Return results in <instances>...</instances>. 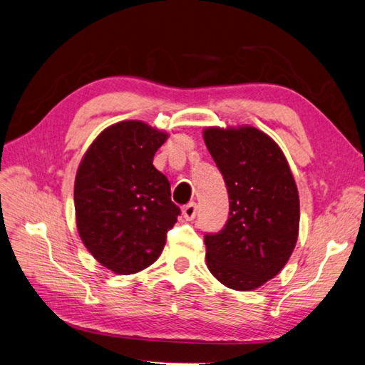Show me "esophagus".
<instances>
[{
	"instance_id": "obj_1",
	"label": "esophagus",
	"mask_w": 365,
	"mask_h": 365,
	"mask_svg": "<svg viewBox=\"0 0 365 365\" xmlns=\"http://www.w3.org/2000/svg\"><path fill=\"white\" fill-rule=\"evenodd\" d=\"M196 212H197V207L195 202L182 207V216L185 220H193L196 217Z\"/></svg>"
}]
</instances>
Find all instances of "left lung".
<instances>
[{
	"instance_id": "obj_1",
	"label": "left lung",
	"mask_w": 365,
	"mask_h": 365,
	"mask_svg": "<svg viewBox=\"0 0 365 365\" xmlns=\"http://www.w3.org/2000/svg\"><path fill=\"white\" fill-rule=\"evenodd\" d=\"M204 141L230 197L225 227L204 237L207 267L230 289H257L283 269L297 244L292 172L277 143L252 126L205 128Z\"/></svg>"
}]
</instances>
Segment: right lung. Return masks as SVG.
<instances>
[{"instance_id": "add662e5", "label": "right lung", "mask_w": 365, "mask_h": 365, "mask_svg": "<svg viewBox=\"0 0 365 365\" xmlns=\"http://www.w3.org/2000/svg\"><path fill=\"white\" fill-rule=\"evenodd\" d=\"M168 137L145 121H120L97 135L77 169V231L93 257L115 274L155 262L181 213L169 180L152 164Z\"/></svg>"}]
</instances>
